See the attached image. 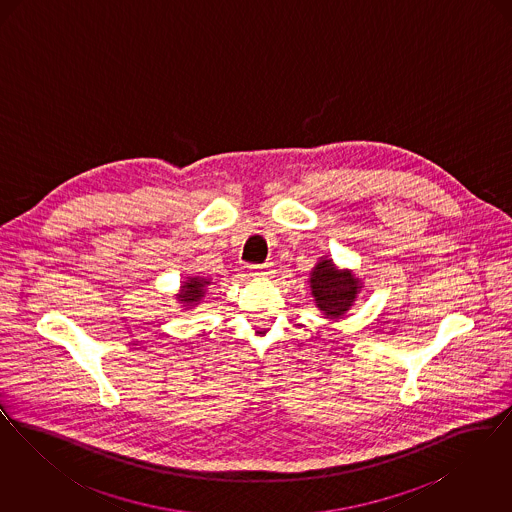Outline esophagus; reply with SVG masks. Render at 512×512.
<instances>
[{
  "label": "esophagus",
  "mask_w": 512,
  "mask_h": 512,
  "mask_svg": "<svg viewBox=\"0 0 512 512\" xmlns=\"http://www.w3.org/2000/svg\"><path fill=\"white\" fill-rule=\"evenodd\" d=\"M270 272H272V265H270V263L249 265V274H251V276H268Z\"/></svg>",
  "instance_id": "34e87169"
}]
</instances>
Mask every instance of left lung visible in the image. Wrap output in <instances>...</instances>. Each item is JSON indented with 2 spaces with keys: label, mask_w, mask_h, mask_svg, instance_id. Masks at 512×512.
I'll return each instance as SVG.
<instances>
[{
  "label": "left lung",
  "mask_w": 512,
  "mask_h": 512,
  "mask_svg": "<svg viewBox=\"0 0 512 512\" xmlns=\"http://www.w3.org/2000/svg\"><path fill=\"white\" fill-rule=\"evenodd\" d=\"M311 288L320 311L338 318L351 307L361 286L351 272H340L332 261H322L311 274Z\"/></svg>",
  "instance_id": "left-lung-1"
}]
</instances>
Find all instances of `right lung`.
I'll use <instances>...</instances> for the list:
<instances>
[{"label":"right lung","mask_w":512,"mask_h":512,"mask_svg":"<svg viewBox=\"0 0 512 512\" xmlns=\"http://www.w3.org/2000/svg\"><path fill=\"white\" fill-rule=\"evenodd\" d=\"M205 286H209L207 280H199V278H192L190 282H186L182 286V293H180V301L184 303H195L203 297L205 293Z\"/></svg>","instance_id":"add662e5"}]
</instances>
